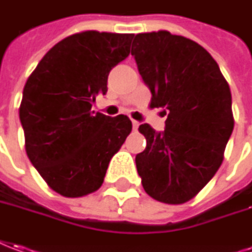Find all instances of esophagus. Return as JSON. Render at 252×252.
<instances>
[{"label": "esophagus", "mask_w": 252, "mask_h": 252, "mask_svg": "<svg viewBox=\"0 0 252 252\" xmlns=\"http://www.w3.org/2000/svg\"><path fill=\"white\" fill-rule=\"evenodd\" d=\"M131 125H133V129L134 130L138 129V126H140V123L137 122V121H131Z\"/></svg>", "instance_id": "obj_1"}]
</instances>
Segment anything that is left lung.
Listing matches in <instances>:
<instances>
[{
    "mask_svg": "<svg viewBox=\"0 0 252 252\" xmlns=\"http://www.w3.org/2000/svg\"><path fill=\"white\" fill-rule=\"evenodd\" d=\"M138 72L162 107L164 130L140 126L147 147L136 155L138 176L155 200L181 204L214 177L233 131L232 94L217 62L199 43L169 31L137 34Z\"/></svg>",
    "mask_w": 252,
    "mask_h": 252,
    "instance_id": "obj_1",
    "label": "left lung"
}]
</instances>
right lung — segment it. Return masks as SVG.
Listing matches in <instances>:
<instances>
[{"mask_svg":"<svg viewBox=\"0 0 252 252\" xmlns=\"http://www.w3.org/2000/svg\"><path fill=\"white\" fill-rule=\"evenodd\" d=\"M133 34L83 31L42 57L24 85L19 118L26 152L46 184L65 197L101 187L109 160L131 131L126 115L92 111L109 71L130 53Z\"/></svg>","mask_w":252,"mask_h":252,"instance_id":"obj_1","label":"right lung"}]
</instances>
